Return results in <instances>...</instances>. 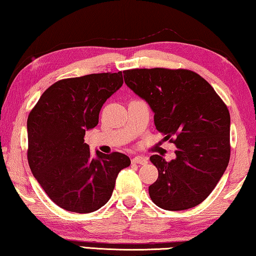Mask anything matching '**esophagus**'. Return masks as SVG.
<instances>
[{
    "label": "esophagus",
    "mask_w": 256,
    "mask_h": 256,
    "mask_svg": "<svg viewBox=\"0 0 256 256\" xmlns=\"http://www.w3.org/2000/svg\"><path fill=\"white\" fill-rule=\"evenodd\" d=\"M132 162L137 163V164H146V163H148V158L137 156L132 158Z\"/></svg>",
    "instance_id": "1"
}]
</instances>
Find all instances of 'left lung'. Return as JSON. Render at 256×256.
<instances>
[{
    "label": "left lung",
    "mask_w": 256,
    "mask_h": 256,
    "mask_svg": "<svg viewBox=\"0 0 256 256\" xmlns=\"http://www.w3.org/2000/svg\"><path fill=\"white\" fill-rule=\"evenodd\" d=\"M124 82L154 112V124L176 145V158L152 156L158 178L148 187L158 208L182 211L211 194L230 158V114L213 87L187 69H132Z\"/></svg>",
    "instance_id": "left-lung-1"
}]
</instances>
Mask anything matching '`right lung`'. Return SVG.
Segmentation results:
<instances>
[{"mask_svg":"<svg viewBox=\"0 0 256 256\" xmlns=\"http://www.w3.org/2000/svg\"><path fill=\"white\" fill-rule=\"evenodd\" d=\"M124 84L122 71L92 74L54 82L28 116V163L58 206L76 213L98 210L110 200L116 179L130 158L122 153L92 156L84 143L98 124L106 100Z\"/></svg>","mask_w":256,"mask_h":256,"instance_id":"right-lung-1","label":"right lung"}]
</instances>
